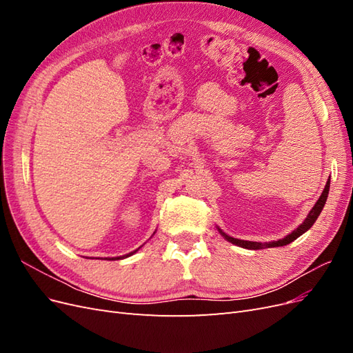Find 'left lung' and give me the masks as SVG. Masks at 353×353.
<instances>
[{
	"label": "left lung",
	"instance_id": "obj_1",
	"mask_svg": "<svg viewBox=\"0 0 353 353\" xmlns=\"http://www.w3.org/2000/svg\"><path fill=\"white\" fill-rule=\"evenodd\" d=\"M328 191H330V179L327 181V184H325V187H324V190H323L321 196H319L318 201L315 203L314 208H312L311 210H309L306 219H305V221L301 223V225H299L294 231H292L290 234H288V236H285V237H284V239H281V240L270 241V243L248 241V240H240V239H234V237L228 236V234L223 232L219 227H218V231L221 232V236H222L223 239H225L227 241H230V243H232V244H236V245H240V248H243V249L259 250V249H268V248H281V245L290 244V243H292V241H294L297 237H301L302 234H305L309 228H311V227L314 225L315 221H316V218L319 216V213H321V210H323V208H324V205H325L327 197H328Z\"/></svg>",
	"mask_w": 353,
	"mask_h": 353
}]
</instances>
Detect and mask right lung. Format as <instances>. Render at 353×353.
Here are the masks:
<instances>
[{"label":"right lung","mask_w":353,"mask_h":353,"mask_svg":"<svg viewBox=\"0 0 353 353\" xmlns=\"http://www.w3.org/2000/svg\"><path fill=\"white\" fill-rule=\"evenodd\" d=\"M156 232V231H154ZM153 232V234H154ZM143 248V245H140V248H138L137 250H134V252H131V253H126V254H123V256H116V258H104V261H117V259H125V258H130V256H132L134 253H137L138 250H140ZM95 259H97V258H95ZM100 259V258H99Z\"/></svg>","instance_id":"obj_1"}]
</instances>
